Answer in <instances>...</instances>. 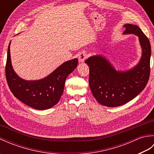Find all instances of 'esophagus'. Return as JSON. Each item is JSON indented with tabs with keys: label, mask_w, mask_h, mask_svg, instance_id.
Listing matches in <instances>:
<instances>
[{
	"label": "esophagus",
	"mask_w": 154,
	"mask_h": 154,
	"mask_svg": "<svg viewBox=\"0 0 154 154\" xmlns=\"http://www.w3.org/2000/svg\"><path fill=\"white\" fill-rule=\"evenodd\" d=\"M87 56V55L85 52V51L81 52V53H79V56H78V58H79V61L81 62V63H82V62H84V61L86 60Z\"/></svg>",
	"instance_id": "34e87169"
}]
</instances>
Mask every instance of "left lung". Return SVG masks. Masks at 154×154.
<instances>
[{
	"label": "left lung",
	"instance_id": "1",
	"mask_svg": "<svg viewBox=\"0 0 154 154\" xmlns=\"http://www.w3.org/2000/svg\"><path fill=\"white\" fill-rule=\"evenodd\" d=\"M124 34H135L142 49V57L136 66L126 71H116L102 55L85 60L89 67V86L93 95L102 105L116 107L132 100L146 87L150 74L151 45L138 26L126 24Z\"/></svg>",
	"mask_w": 154,
	"mask_h": 154
}]
</instances>
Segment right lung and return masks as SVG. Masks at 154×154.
I'll return each mask as SVG.
<instances>
[{"mask_svg":"<svg viewBox=\"0 0 154 154\" xmlns=\"http://www.w3.org/2000/svg\"><path fill=\"white\" fill-rule=\"evenodd\" d=\"M10 42L5 74L11 92L18 99L37 110H45L55 105L63 94L66 78L77 66V58L65 62L46 77L26 81L18 76L11 64Z\"/></svg>","mask_w":154,"mask_h":154,"instance_id":"1","label":"right lung"}]
</instances>
